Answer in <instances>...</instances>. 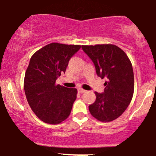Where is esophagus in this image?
Wrapping results in <instances>:
<instances>
[{"label":"esophagus","instance_id":"34e87169","mask_svg":"<svg viewBox=\"0 0 156 156\" xmlns=\"http://www.w3.org/2000/svg\"><path fill=\"white\" fill-rule=\"evenodd\" d=\"M78 92H79V93H84V92H86L85 90L82 89V88H78Z\"/></svg>","mask_w":156,"mask_h":156}]
</instances>
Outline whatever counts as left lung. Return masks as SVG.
<instances>
[{"mask_svg": "<svg viewBox=\"0 0 156 156\" xmlns=\"http://www.w3.org/2000/svg\"><path fill=\"white\" fill-rule=\"evenodd\" d=\"M81 48L94 62L97 75L106 79L104 92H95L97 98L89 106L90 112L100 122L115 120L123 114L133 97L134 78L131 62L115 45H83Z\"/></svg>", "mask_w": 156, "mask_h": 156, "instance_id": "1", "label": "left lung"}]
</instances>
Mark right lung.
Masks as SVG:
<instances>
[{
	"label": "right lung",
	"mask_w": 156,
	"mask_h": 156,
	"mask_svg": "<svg viewBox=\"0 0 156 156\" xmlns=\"http://www.w3.org/2000/svg\"><path fill=\"white\" fill-rule=\"evenodd\" d=\"M80 48L81 45L51 43L31 57L25 75V94L32 111L45 123L57 125L70 115L78 91L56 81Z\"/></svg>",
	"instance_id": "1"
}]
</instances>
